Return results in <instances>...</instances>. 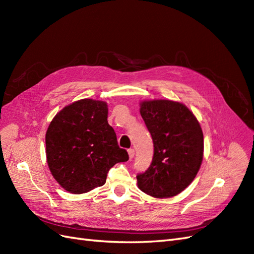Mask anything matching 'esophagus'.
<instances>
[{
	"instance_id": "34e87169",
	"label": "esophagus",
	"mask_w": 254,
	"mask_h": 254,
	"mask_svg": "<svg viewBox=\"0 0 254 254\" xmlns=\"http://www.w3.org/2000/svg\"><path fill=\"white\" fill-rule=\"evenodd\" d=\"M128 155H129L130 159H132L134 157V149L133 148H129L128 149Z\"/></svg>"
}]
</instances>
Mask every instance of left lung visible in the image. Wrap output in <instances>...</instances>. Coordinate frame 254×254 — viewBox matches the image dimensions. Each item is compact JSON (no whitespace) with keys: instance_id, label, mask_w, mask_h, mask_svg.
Returning <instances> with one entry per match:
<instances>
[{"instance_id":"8db88e82","label":"left lung","mask_w":254,"mask_h":254,"mask_svg":"<svg viewBox=\"0 0 254 254\" xmlns=\"http://www.w3.org/2000/svg\"><path fill=\"white\" fill-rule=\"evenodd\" d=\"M142 118L153 142V158L137 187L152 197L178 195L195 179L203 158V133L188 107L156 99L141 103Z\"/></svg>"}]
</instances>
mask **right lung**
Returning a JSON list of instances; mask_svg holds the SVG:
<instances>
[{
    "label": "right lung",
    "instance_id": "obj_1",
    "mask_svg": "<svg viewBox=\"0 0 254 254\" xmlns=\"http://www.w3.org/2000/svg\"><path fill=\"white\" fill-rule=\"evenodd\" d=\"M107 118L105 102L86 98L64 107L51 122L45 134L48 164L70 193L104 186L110 168L129 159Z\"/></svg>",
    "mask_w": 254,
    "mask_h": 254
}]
</instances>
